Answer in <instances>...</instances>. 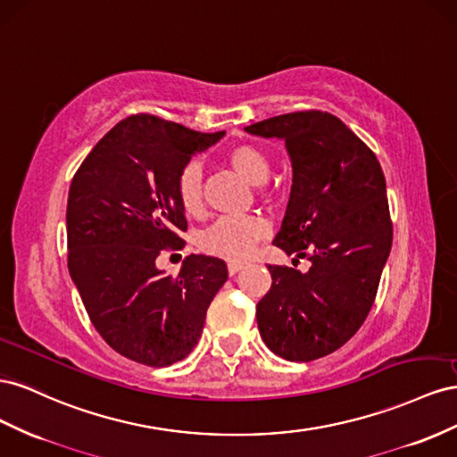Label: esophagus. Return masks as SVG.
<instances>
[{
	"label": "esophagus",
	"mask_w": 457,
	"mask_h": 457,
	"mask_svg": "<svg viewBox=\"0 0 457 457\" xmlns=\"http://www.w3.org/2000/svg\"><path fill=\"white\" fill-rule=\"evenodd\" d=\"M241 268H243V264H241V262H229V264H228L229 276H236V273H237Z\"/></svg>",
	"instance_id": "34e87169"
}]
</instances>
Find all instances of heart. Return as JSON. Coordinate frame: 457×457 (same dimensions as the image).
Here are the masks:
<instances>
[{
  "label": "heart",
  "instance_id": "heart-1",
  "mask_svg": "<svg viewBox=\"0 0 457 457\" xmlns=\"http://www.w3.org/2000/svg\"><path fill=\"white\" fill-rule=\"evenodd\" d=\"M229 166L253 186L264 184L271 172L270 154L253 143H239L226 153ZM176 199L187 216H199L204 208L203 199V170L197 162H187L181 168L176 179ZM268 226L258 216H224L218 218L211 228H206L199 246L206 254L241 262L253 253L256 243L262 241Z\"/></svg>",
  "mask_w": 457,
  "mask_h": 457
}]
</instances>
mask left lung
Wrapping results in <instances>:
<instances>
[{
	"label": "left lung",
	"instance_id": "8db88e82",
	"mask_svg": "<svg viewBox=\"0 0 457 457\" xmlns=\"http://www.w3.org/2000/svg\"><path fill=\"white\" fill-rule=\"evenodd\" d=\"M285 139L293 187L273 239L308 271L268 264L271 287L256 304L266 346L312 361L348 343L373 306L393 245L386 186L375 153L331 112L298 111L245 128Z\"/></svg>",
	"mask_w": 457,
	"mask_h": 457
}]
</instances>
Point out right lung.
I'll return each instance as SVG.
<instances>
[{"instance_id": "right-lung-1", "label": "right lung", "mask_w": 457, "mask_h": 457, "mask_svg": "<svg viewBox=\"0 0 457 457\" xmlns=\"http://www.w3.org/2000/svg\"><path fill=\"white\" fill-rule=\"evenodd\" d=\"M221 136L132 114L103 136L72 178L71 278L103 341L143 366L166 368L189 354L228 279L226 262L214 256H187L178 276L154 266L162 251L186 246L179 233L187 231V220L176 199L179 170Z\"/></svg>"}]
</instances>
